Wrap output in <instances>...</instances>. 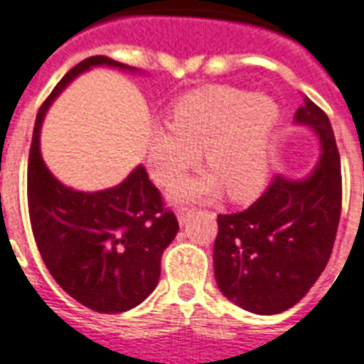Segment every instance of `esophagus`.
I'll return each mask as SVG.
<instances>
[{"label": "esophagus", "instance_id": "34e87169", "mask_svg": "<svg viewBox=\"0 0 364 364\" xmlns=\"http://www.w3.org/2000/svg\"><path fill=\"white\" fill-rule=\"evenodd\" d=\"M192 215V209L191 208H179L177 209V220H179V224H185L187 223V218Z\"/></svg>", "mask_w": 364, "mask_h": 364}]
</instances>
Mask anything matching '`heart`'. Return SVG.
<instances>
[{
  "label": "heart",
  "mask_w": 364,
  "mask_h": 364,
  "mask_svg": "<svg viewBox=\"0 0 364 364\" xmlns=\"http://www.w3.org/2000/svg\"><path fill=\"white\" fill-rule=\"evenodd\" d=\"M280 108L267 95L233 87H209L183 97L170 125L155 123L147 132V170L159 185L172 187L202 161L211 172L188 177L170 192L172 202H205L224 187L235 200L264 188L273 164Z\"/></svg>",
  "instance_id": "1"
}]
</instances>
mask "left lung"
Wrapping results in <instances>:
<instances>
[{
  "instance_id": "1",
  "label": "left lung",
  "mask_w": 364,
  "mask_h": 364,
  "mask_svg": "<svg viewBox=\"0 0 364 364\" xmlns=\"http://www.w3.org/2000/svg\"><path fill=\"white\" fill-rule=\"evenodd\" d=\"M294 123L320 141L310 172L277 176L249 209L218 215L215 280L254 314H280L305 297L329 262L341 218V155L329 117L305 97Z\"/></svg>"
}]
</instances>
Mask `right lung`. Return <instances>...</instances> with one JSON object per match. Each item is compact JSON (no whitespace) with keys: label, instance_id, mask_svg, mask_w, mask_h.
I'll return each mask as SVG.
<instances>
[{"label":"right lung","instance_id":"obj_1","mask_svg":"<svg viewBox=\"0 0 364 364\" xmlns=\"http://www.w3.org/2000/svg\"><path fill=\"white\" fill-rule=\"evenodd\" d=\"M93 67L140 73L106 55L80 61L44 100L35 119L28 164L31 230L43 262L67 294L87 309L117 314L151 295L161 258L179 224L138 164L115 187L76 191L50 172L41 155V127L59 93Z\"/></svg>","mask_w":364,"mask_h":364}]
</instances>
